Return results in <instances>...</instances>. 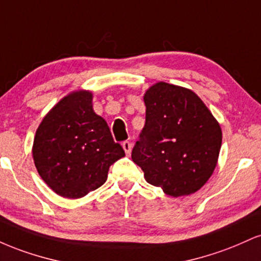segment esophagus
Instances as JSON below:
<instances>
[{"label": "esophagus", "instance_id": "34e87169", "mask_svg": "<svg viewBox=\"0 0 261 261\" xmlns=\"http://www.w3.org/2000/svg\"><path fill=\"white\" fill-rule=\"evenodd\" d=\"M122 148H124L125 153H126L127 155H130L131 149H133V143H131L130 141H124V142H122Z\"/></svg>", "mask_w": 261, "mask_h": 261}]
</instances>
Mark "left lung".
Wrapping results in <instances>:
<instances>
[{
    "label": "left lung",
    "instance_id": "left-lung-1",
    "mask_svg": "<svg viewBox=\"0 0 261 261\" xmlns=\"http://www.w3.org/2000/svg\"><path fill=\"white\" fill-rule=\"evenodd\" d=\"M146 122L131 158L146 181L173 197L200 190L217 166L222 130L199 95L157 82L143 95Z\"/></svg>",
    "mask_w": 261,
    "mask_h": 261
}]
</instances>
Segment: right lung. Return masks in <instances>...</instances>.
<instances>
[{
    "label": "right lung",
    "instance_id": "add662e5",
    "mask_svg": "<svg viewBox=\"0 0 261 261\" xmlns=\"http://www.w3.org/2000/svg\"><path fill=\"white\" fill-rule=\"evenodd\" d=\"M125 155L109 126L93 110V93L74 91L53 107L39 125L33 160L56 194L80 199L104 184L109 167Z\"/></svg>",
    "mask_w": 261,
    "mask_h": 261
}]
</instances>
